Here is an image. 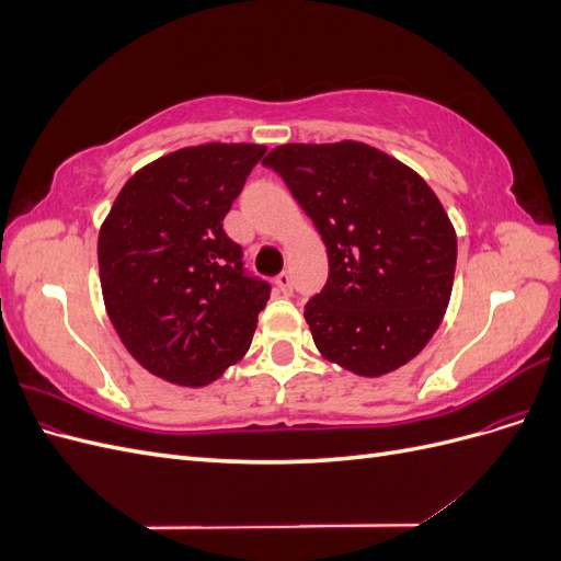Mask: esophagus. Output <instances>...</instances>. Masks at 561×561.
I'll use <instances>...</instances> for the list:
<instances>
[{"label":"esophagus","instance_id":"1","mask_svg":"<svg viewBox=\"0 0 561 561\" xmlns=\"http://www.w3.org/2000/svg\"><path fill=\"white\" fill-rule=\"evenodd\" d=\"M276 287H278V293L290 295L293 293V276L287 274V271H283V274L276 276Z\"/></svg>","mask_w":561,"mask_h":561}]
</instances>
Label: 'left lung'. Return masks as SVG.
Instances as JSON below:
<instances>
[{
  "mask_svg": "<svg viewBox=\"0 0 561 561\" xmlns=\"http://www.w3.org/2000/svg\"><path fill=\"white\" fill-rule=\"evenodd\" d=\"M262 163L328 248V283L304 309L322 358L369 379L410 363L445 318L456 268V231L426 180L358 140L280 145Z\"/></svg>",
  "mask_w": 561,
  "mask_h": 561,
  "instance_id": "obj_1",
  "label": "left lung"
}]
</instances>
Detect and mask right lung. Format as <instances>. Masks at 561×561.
I'll use <instances>...</instances> for the list:
<instances>
[{
	"label": "right lung",
	"instance_id": "right-lung-1",
	"mask_svg": "<svg viewBox=\"0 0 561 561\" xmlns=\"http://www.w3.org/2000/svg\"><path fill=\"white\" fill-rule=\"evenodd\" d=\"M264 145L182 147L142 165L98 233L105 309L151 375L201 388L250 348L271 287L243 274L222 219Z\"/></svg>",
	"mask_w": 561,
	"mask_h": 561
}]
</instances>
